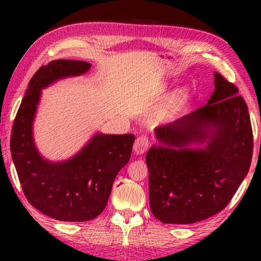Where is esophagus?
Returning <instances> with one entry per match:
<instances>
[{"label": "esophagus", "instance_id": "esophagus-1", "mask_svg": "<svg viewBox=\"0 0 261 261\" xmlns=\"http://www.w3.org/2000/svg\"><path fill=\"white\" fill-rule=\"evenodd\" d=\"M149 140L146 135H140V137L137 138V140L134 142V153L137 154H142V153L146 152V149L148 148Z\"/></svg>", "mask_w": 261, "mask_h": 261}]
</instances>
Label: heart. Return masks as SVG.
Wrapping results in <instances>:
<instances>
[{
    "instance_id": "1",
    "label": "heart",
    "mask_w": 261,
    "mask_h": 261,
    "mask_svg": "<svg viewBox=\"0 0 261 261\" xmlns=\"http://www.w3.org/2000/svg\"><path fill=\"white\" fill-rule=\"evenodd\" d=\"M183 98H184V95H181L180 97H179V101H181V99H183Z\"/></svg>"
}]
</instances>
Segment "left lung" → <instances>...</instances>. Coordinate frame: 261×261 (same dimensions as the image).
Instances as JSON below:
<instances>
[{"label": "left lung", "mask_w": 261, "mask_h": 261, "mask_svg": "<svg viewBox=\"0 0 261 261\" xmlns=\"http://www.w3.org/2000/svg\"><path fill=\"white\" fill-rule=\"evenodd\" d=\"M204 107L155 128L146 154L149 206L163 223L190 224L227 206L251 166L253 134L245 99L214 72Z\"/></svg>", "instance_id": "1"}]
</instances>
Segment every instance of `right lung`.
<instances>
[{
	"instance_id": "1",
	"label": "right lung",
	"mask_w": 261,
	"mask_h": 261,
	"mask_svg": "<svg viewBox=\"0 0 261 261\" xmlns=\"http://www.w3.org/2000/svg\"><path fill=\"white\" fill-rule=\"evenodd\" d=\"M91 64L58 59L41 66L32 77L17 110L10 151L27 201L55 220L83 222L105 210L119 171L129 162L133 134L96 133L84 147L63 162H51L39 153L33 122L41 90L55 82L87 73Z\"/></svg>"
}]
</instances>
